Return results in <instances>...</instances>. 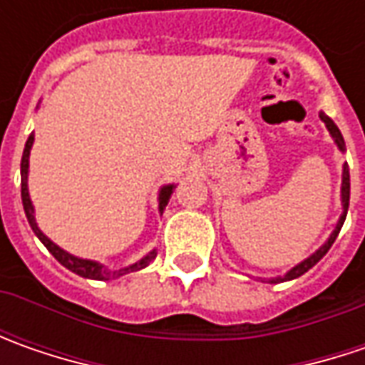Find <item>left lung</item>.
Wrapping results in <instances>:
<instances>
[{
    "label": "left lung",
    "mask_w": 365,
    "mask_h": 365,
    "mask_svg": "<svg viewBox=\"0 0 365 365\" xmlns=\"http://www.w3.org/2000/svg\"><path fill=\"white\" fill-rule=\"evenodd\" d=\"M321 120L325 121V125H327V130L331 132V135L335 138V142H337V146H339V150H344L345 148V142H344V135H341V132H339V128L333 123V120H331L329 115H325V113H321ZM341 201H344V215H341V219H339V223H337V227H335V232L331 233V237L327 240V244L323 245V247H319L315 254L311 256V258H307L304 262H301L299 266H294L290 272L287 274V276H280V278H272L270 282H284V280H292V278H299V276H302V274L307 272L309 268H313L319 259L323 258L327 252H329V247L333 245V242H335V237H337V233H339V230H341V225H344L345 221V215H347V207H349V168L347 166H344V185H341Z\"/></svg>",
    "instance_id": "8db88e82"
}]
</instances>
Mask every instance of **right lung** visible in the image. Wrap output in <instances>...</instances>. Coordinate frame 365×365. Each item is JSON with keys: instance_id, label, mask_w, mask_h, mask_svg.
I'll return each mask as SVG.
<instances>
[{"instance_id": "right-lung-1", "label": "right lung", "mask_w": 365, "mask_h": 365, "mask_svg": "<svg viewBox=\"0 0 365 365\" xmlns=\"http://www.w3.org/2000/svg\"><path fill=\"white\" fill-rule=\"evenodd\" d=\"M32 142H34V135H30V138H28L26 148H24V154H21V166H20V170H21V203H24V211H26V217H28V223H30L32 232L38 235V240H40L42 244L48 247L50 254L58 259L64 268H68L71 272L78 274V276H83V278H93V280H109V278H118V276H123V274L135 272V270H142V268H146L148 264L156 258V252H150L148 256H144V258L140 259V262H135V264L128 266V268H121V270H118V272H109V270H106V268H103L101 264H97V262L75 258V256L66 254L64 250H61V247H58L56 244H52L48 237L40 232V230H38V225H36V221H34V207H32L30 195H28V156H30V148H32ZM173 190H175V187H173V185H168V187H164V189H162L160 211H164V207L168 205V199H170Z\"/></svg>"}]
</instances>
